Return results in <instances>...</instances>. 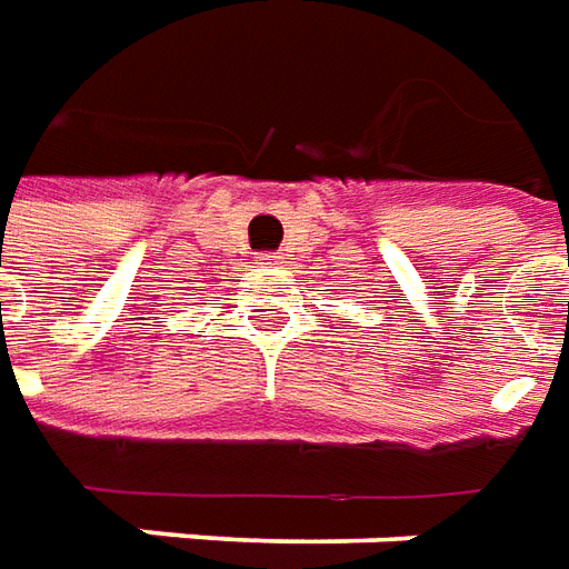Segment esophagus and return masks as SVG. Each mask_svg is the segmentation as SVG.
Here are the masks:
<instances>
[{"label":"esophagus","instance_id":"obj_1","mask_svg":"<svg viewBox=\"0 0 569 569\" xmlns=\"http://www.w3.org/2000/svg\"><path fill=\"white\" fill-rule=\"evenodd\" d=\"M257 263L266 266V269H272V266L281 263V257H278V253H260V257H257Z\"/></svg>","mask_w":569,"mask_h":569}]
</instances>
